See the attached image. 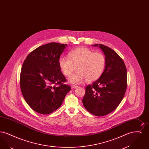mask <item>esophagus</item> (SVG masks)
<instances>
[{
    "instance_id": "obj_1",
    "label": "esophagus",
    "mask_w": 149,
    "mask_h": 149,
    "mask_svg": "<svg viewBox=\"0 0 149 149\" xmlns=\"http://www.w3.org/2000/svg\"><path fill=\"white\" fill-rule=\"evenodd\" d=\"M78 85H72V88H77V87H78Z\"/></svg>"
}]
</instances>
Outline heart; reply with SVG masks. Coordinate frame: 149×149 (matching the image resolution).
I'll list each match as a JSON object with an SVG mask.
<instances>
[{"label": "heart", "mask_w": 149, "mask_h": 149, "mask_svg": "<svg viewBox=\"0 0 149 149\" xmlns=\"http://www.w3.org/2000/svg\"><path fill=\"white\" fill-rule=\"evenodd\" d=\"M69 55L61 57L58 63L66 76L70 75L77 67L78 72L69 78L71 83H80L85 79L88 82L94 81L100 78L105 69L106 58L102 52L80 47L72 50Z\"/></svg>", "instance_id": "b5f03b06"}]
</instances>
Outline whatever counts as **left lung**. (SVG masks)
Here are the masks:
<instances>
[{
	"mask_svg": "<svg viewBox=\"0 0 149 149\" xmlns=\"http://www.w3.org/2000/svg\"><path fill=\"white\" fill-rule=\"evenodd\" d=\"M99 46L106 58L105 69L100 78L85 88L82 100L85 109L97 116L111 113L120 104L127 89V69L123 60L113 50Z\"/></svg>",
	"mask_w": 149,
	"mask_h": 149,
	"instance_id": "8db88e82",
	"label": "left lung"
}]
</instances>
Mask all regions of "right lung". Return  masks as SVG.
I'll return each mask as SVG.
<instances>
[{"mask_svg":"<svg viewBox=\"0 0 149 149\" xmlns=\"http://www.w3.org/2000/svg\"><path fill=\"white\" fill-rule=\"evenodd\" d=\"M67 44L51 42L29 53L22 66L20 87L22 95L33 110L48 114L62 104L71 86L59 66L60 55Z\"/></svg>","mask_w":149,"mask_h":149,"instance_id":"right-lung-1","label":"right lung"}]
</instances>
